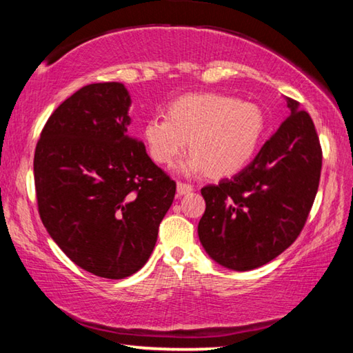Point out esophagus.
Listing matches in <instances>:
<instances>
[{
  "label": "esophagus",
  "instance_id": "34e87169",
  "mask_svg": "<svg viewBox=\"0 0 353 353\" xmlns=\"http://www.w3.org/2000/svg\"><path fill=\"white\" fill-rule=\"evenodd\" d=\"M191 191H193V187H191V185L183 183V182H179L177 183V194L179 196L188 194V193H191Z\"/></svg>",
  "mask_w": 353,
  "mask_h": 353
}]
</instances>
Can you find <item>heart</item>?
Listing matches in <instances>:
<instances>
[{
    "instance_id": "1",
    "label": "heart",
    "mask_w": 353,
    "mask_h": 353,
    "mask_svg": "<svg viewBox=\"0 0 353 353\" xmlns=\"http://www.w3.org/2000/svg\"><path fill=\"white\" fill-rule=\"evenodd\" d=\"M265 129L259 105L216 93L187 94L166 110V119H148L143 137L160 165H171L190 148L187 172L232 176L249 163Z\"/></svg>"
}]
</instances>
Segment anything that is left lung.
<instances>
[{"label":"left lung","mask_w":353,"mask_h":353,"mask_svg":"<svg viewBox=\"0 0 353 353\" xmlns=\"http://www.w3.org/2000/svg\"><path fill=\"white\" fill-rule=\"evenodd\" d=\"M286 105L290 117L246 168L201 190V244L229 270H255L288 249L318 193L322 149L314 123L297 101L286 98Z\"/></svg>","instance_id":"8db88e82"}]
</instances>
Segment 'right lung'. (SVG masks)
I'll return each instance as SVG.
<instances>
[{
	"label": "right lung",
	"instance_id": "1",
	"mask_svg": "<svg viewBox=\"0 0 353 353\" xmlns=\"http://www.w3.org/2000/svg\"><path fill=\"white\" fill-rule=\"evenodd\" d=\"M130 97L119 82L82 87L48 118L34 154L41 223L88 272L141 270L170 210L176 182L130 137Z\"/></svg>",
	"mask_w": 353,
	"mask_h": 353
}]
</instances>
